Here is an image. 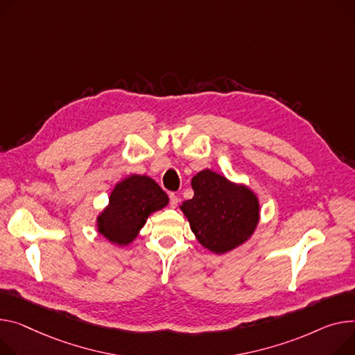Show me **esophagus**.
I'll return each mask as SVG.
<instances>
[{"label":"esophagus","mask_w":355,"mask_h":355,"mask_svg":"<svg viewBox=\"0 0 355 355\" xmlns=\"http://www.w3.org/2000/svg\"><path fill=\"white\" fill-rule=\"evenodd\" d=\"M178 197L175 196V194H170V205L174 208V207H177L178 205Z\"/></svg>","instance_id":"obj_1"}]
</instances>
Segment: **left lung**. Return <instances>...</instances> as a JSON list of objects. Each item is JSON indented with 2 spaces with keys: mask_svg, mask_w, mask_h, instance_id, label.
I'll return each mask as SVG.
<instances>
[{
  "mask_svg": "<svg viewBox=\"0 0 355 355\" xmlns=\"http://www.w3.org/2000/svg\"><path fill=\"white\" fill-rule=\"evenodd\" d=\"M194 197L180 208L198 243L214 254L244 244L259 221V202L247 185L202 170L191 180Z\"/></svg>",
  "mask_w": 355,
  "mask_h": 355,
  "instance_id": "left-lung-1",
  "label": "left lung"
}]
</instances>
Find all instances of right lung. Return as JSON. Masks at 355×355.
<instances>
[{"mask_svg":"<svg viewBox=\"0 0 355 355\" xmlns=\"http://www.w3.org/2000/svg\"><path fill=\"white\" fill-rule=\"evenodd\" d=\"M168 201V196L153 178L132 174L114 187L108 205L97 217V230L110 243L128 245L150 214L162 209Z\"/></svg>","mask_w":355,"mask_h":355,"instance_id":"1","label":"right lung"}]
</instances>
